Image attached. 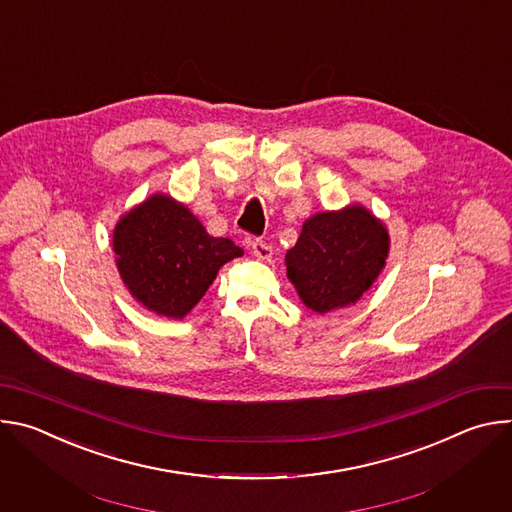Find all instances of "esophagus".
Returning <instances> with one entry per match:
<instances>
[{
  "mask_svg": "<svg viewBox=\"0 0 512 512\" xmlns=\"http://www.w3.org/2000/svg\"><path fill=\"white\" fill-rule=\"evenodd\" d=\"M253 255H255L259 261H271L273 249H271L265 241H255V243H253Z\"/></svg>",
  "mask_w": 512,
  "mask_h": 512,
  "instance_id": "esophagus-1",
  "label": "esophagus"
}]
</instances>
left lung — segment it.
Listing matches in <instances>:
<instances>
[{"label":"left lung","mask_w":512,"mask_h":512,"mask_svg":"<svg viewBox=\"0 0 512 512\" xmlns=\"http://www.w3.org/2000/svg\"><path fill=\"white\" fill-rule=\"evenodd\" d=\"M391 237L367 206L348 204L316 212L302 227L298 243L285 253L287 279L302 304L316 312L356 304L385 269Z\"/></svg>","instance_id":"left-lung-1"}]
</instances>
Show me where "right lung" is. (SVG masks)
Here are the masks:
<instances>
[{
  "instance_id": "right-lung-1",
  "label": "right lung",
  "mask_w": 512,
  "mask_h": 512,
  "mask_svg": "<svg viewBox=\"0 0 512 512\" xmlns=\"http://www.w3.org/2000/svg\"><path fill=\"white\" fill-rule=\"evenodd\" d=\"M113 251L131 298L172 320H182L202 300L218 269L243 257L241 247L210 237L186 204L162 192L121 214Z\"/></svg>"
}]
</instances>
